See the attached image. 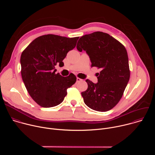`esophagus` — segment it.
Returning <instances> with one entry per match:
<instances>
[{
    "label": "esophagus",
    "mask_w": 155,
    "mask_h": 155,
    "mask_svg": "<svg viewBox=\"0 0 155 155\" xmlns=\"http://www.w3.org/2000/svg\"><path fill=\"white\" fill-rule=\"evenodd\" d=\"M82 81V79H81V78H78V77L77 78V83H78V82H80V81Z\"/></svg>",
    "instance_id": "esophagus-1"
}]
</instances>
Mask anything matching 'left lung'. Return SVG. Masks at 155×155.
Here are the masks:
<instances>
[{
    "label": "left lung",
    "instance_id": "left-lung-1",
    "mask_svg": "<svg viewBox=\"0 0 155 155\" xmlns=\"http://www.w3.org/2000/svg\"><path fill=\"white\" fill-rule=\"evenodd\" d=\"M77 48L86 51L91 67L101 69L96 84L86 80L87 89L81 93L85 104L99 112L111 110L122 97L130 78L124 46L109 34L98 31L82 36Z\"/></svg>",
    "mask_w": 155,
    "mask_h": 155
}]
</instances>
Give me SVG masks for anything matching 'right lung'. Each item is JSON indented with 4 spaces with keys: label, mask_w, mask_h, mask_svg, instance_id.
Listing matches in <instances>:
<instances>
[{
    "label": "right lung",
    "mask_w": 155,
    "mask_h": 155,
    "mask_svg": "<svg viewBox=\"0 0 155 155\" xmlns=\"http://www.w3.org/2000/svg\"><path fill=\"white\" fill-rule=\"evenodd\" d=\"M79 37L68 38L47 34L36 38L22 52L20 62L21 77L32 99L42 107H52L61 104L67 90L76 81L73 74L62 77L55 74L54 66L73 50Z\"/></svg>",
    "instance_id": "right-lung-1"
}]
</instances>
